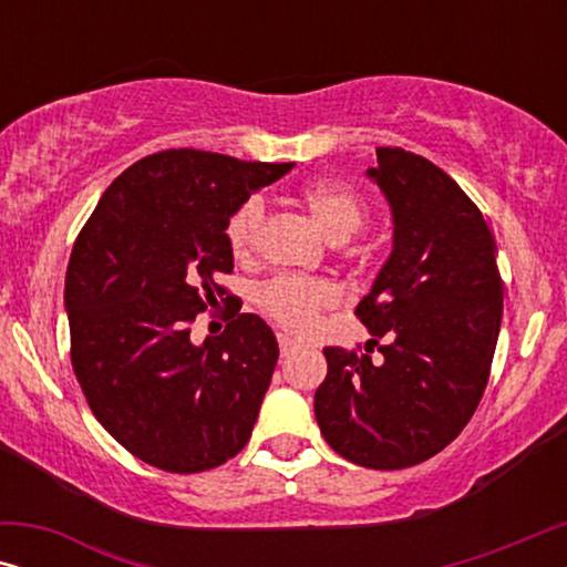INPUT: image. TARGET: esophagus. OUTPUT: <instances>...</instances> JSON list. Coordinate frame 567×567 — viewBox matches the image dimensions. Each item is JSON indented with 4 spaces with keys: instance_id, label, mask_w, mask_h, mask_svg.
<instances>
[{
    "instance_id": "esophagus-1",
    "label": "esophagus",
    "mask_w": 567,
    "mask_h": 567,
    "mask_svg": "<svg viewBox=\"0 0 567 567\" xmlns=\"http://www.w3.org/2000/svg\"><path fill=\"white\" fill-rule=\"evenodd\" d=\"M278 348H281V355H291L293 351H297V343H293L291 338L278 336Z\"/></svg>"
}]
</instances>
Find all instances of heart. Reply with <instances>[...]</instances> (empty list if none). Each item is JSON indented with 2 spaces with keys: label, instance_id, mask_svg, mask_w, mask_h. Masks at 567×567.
<instances>
[{
  "label": "heart",
  "instance_id": "1",
  "mask_svg": "<svg viewBox=\"0 0 567 567\" xmlns=\"http://www.w3.org/2000/svg\"><path fill=\"white\" fill-rule=\"evenodd\" d=\"M301 200L312 212L317 224L328 231L332 239L351 237L367 219V204L351 185L343 183H315L301 190ZM266 219V206L258 196H247L237 204L224 224L229 252L237 260L252 258L258 247L260 227ZM340 301L336 284L324 278H297L278 276L274 281L262 284L258 289L260 312L274 320L291 336H307L317 328L322 312H328Z\"/></svg>",
  "mask_w": 567,
  "mask_h": 567
}]
</instances>
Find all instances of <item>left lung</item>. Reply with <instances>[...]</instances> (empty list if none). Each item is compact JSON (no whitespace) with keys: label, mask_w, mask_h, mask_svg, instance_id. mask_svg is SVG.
<instances>
[{"label":"left lung","mask_w":567,"mask_h":567,"mask_svg":"<svg viewBox=\"0 0 567 567\" xmlns=\"http://www.w3.org/2000/svg\"><path fill=\"white\" fill-rule=\"evenodd\" d=\"M369 177L394 216L390 260L355 307L374 338L367 351L324 348L315 415L343 460L405 470L452 444L475 415L498 343L503 281L491 227L444 169L377 146Z\"/></svg>","instance_id":"1"}]
</instances>
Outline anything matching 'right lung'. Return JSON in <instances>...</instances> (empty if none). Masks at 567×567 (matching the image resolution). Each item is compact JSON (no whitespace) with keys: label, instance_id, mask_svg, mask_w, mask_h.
Here are the masks:
<instances>
[{"label":"right lung","instance_id":"add662e5","mask_svg":"<svg viewBox=\"0 0 567 567\" xmlns=\"http://www.w3.org/2000/svg\"><path fill=\"white\" fill-rule=\"evenodd\" d=\"M291 167L154 152L115 177L76 237L64 284L76 382L103 429L152 467L206 472L250 441L278 343L219 284L235 268L224 224ZM219 300L228 328L193 347L195 315Z\"/></svg>","mask_w":567,"mask_h":567}]
</instances>
